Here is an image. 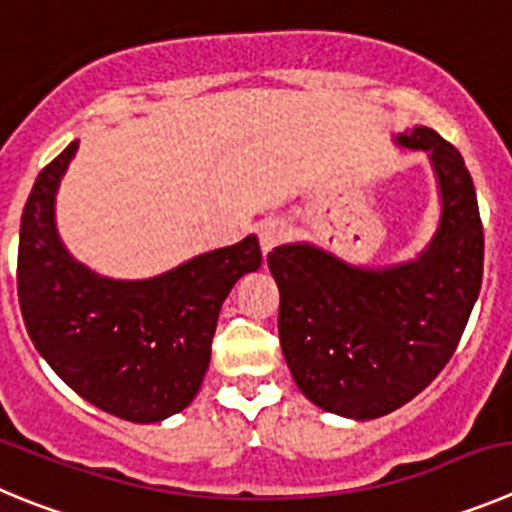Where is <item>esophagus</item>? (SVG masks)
<instances>
[{
	"label": "esophagus",
	"instance_id": "1",
	"mask_svg": "<svg viewBox=\"0 0 512 512\" xmlns=\"http://www.w3.org/2000/svg\"><path fill=\"white\" fill-rule=\"evenodd\" d=\"M284 238H287V225L279 223V220H266V223L259 228V241H261V251L264 253L274 251L279 243H284Z\"/></svg>",
	"mask_w": 512,
	"mask_h": 512
}]
</instances>
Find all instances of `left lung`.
<instances>
[{"label":"left lung","instance_id":"obj_1","mask_svg":"<svg viewBox=\"0 0 512 512\" xmlns=\"http://www.w3.org/2000/svg\"><path fill=\"white\" fill-rule=\"evenodd\" d=\"M398 144L431 154L442 190L439 231L419 259L355 269L307 243L266 256L294 383L314 406L358 421L391 414L442 373L482 284L485 236L462 154L426 126Z\"/></svg>","mask_w":512,"mask_h":512}]
</instances>
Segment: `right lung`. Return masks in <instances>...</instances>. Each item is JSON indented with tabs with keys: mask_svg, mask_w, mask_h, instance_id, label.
I'll return each instance as SVG.
<instances>
[{
	"mask_svg": "<svg viewBox=\"0 0 512 512\" xmlns=\"http://www.w3.org/2000/svg\"><path fill=\"white\" fill-rule=\"evenodd\" d=\"M78 142L45 170L22 210L17 294L37 353L96 409L152 424L200 391L215 325L238 279L261 266L259 238L218 248L147 281L101 279L55 231V192Z\"/></svg>",
	"mask_w": 512,
	"mask_h": 512,
	"instance_id": "obj_1",
	"label": "right lung"
}]
</instances>
